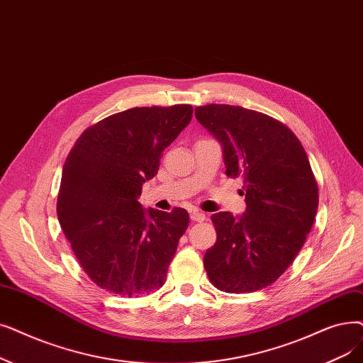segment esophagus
<instances>
[{"mask_svg":"<svg viewBox=\"0 0 363 363\" xmlns=\"http://www.w3.org/2000/svg\"><path fill=\"white\" fill-rule=\"evenodd\" d=\"M191 219L196 220V223H203V220L206 219V215H204V213L200 212V211H193V212H191Z\"/></svg>","mask_w":363,"mask_h":363,"instance_id":"obj_1","label":"esophagus"}]
</instances>
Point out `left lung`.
<instances>
[{"mask_svg": "<svg viewBox=\"0 0 363 363\" xmlns=\"http://www.w3.org/2000/svg\"><path fill=\"white\" fill-rule=\"evenodd\" d=\"M196 118L223 145L230 178H243L246 212L211 216L216 242L204 254L212 285L228 294L270 286L301 250L319 204L307 152L279 120L243 106L209 104Z\"/></svg>", "mask_w": 363, "mask_h": 363, "instance_id": "obj_1", "label": "left lung"}]
</instances>
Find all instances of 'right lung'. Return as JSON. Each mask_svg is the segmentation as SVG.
Instances as JSON below:
<instances>
[{
  "mask_svg": "<svg viewBox=\"0 0 363 363\" xmlns=\"http://www.w3.org/2000/svg\"><path fill=\"white\" fill-rule=\"evenodd\" d=\"M191 117L185 104L130 108L91 124L71 148L57 218L77 261L101 289L138 296L164 285L190 215L182 208L145 211L138 197Z\"/></svg>",
  "mask_w": 363,
  "mask_h": 363,
  "instance_id": "1",
  "label": "right lung"
}]
</instances>
